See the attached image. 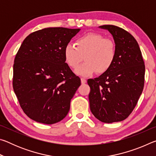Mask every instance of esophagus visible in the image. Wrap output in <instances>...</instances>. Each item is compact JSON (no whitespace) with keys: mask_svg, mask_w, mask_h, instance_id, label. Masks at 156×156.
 <instances>
[{"mask_svg":"<svg viewBox=\"0 0 156 156\" xmlns=\"http://www.w3.org/2000/svg\"><path fill=\"white\" fill-rule=\"evenodd\" d=\"M81 83L82 84H84V83H87V80L85 78H81Z\"/></svg>","mask_w":156,"mask_h":156,"instance_id":"1","label":"esophagus"}]
</instances>
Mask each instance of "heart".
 <instances>
[{"mask_svg":"<svg viewBox=\"0 0 156 156\" xmlns=\"http://www.w3.org/2000/svg\"><path fill=\"white\" fill-rule=\"evenodd\" d=\"M76 45L66 44L64 56L66 62L72 68H76L83 60L84 61L75 72L78 75L89 76L97 72L102 73L112 67L115 58L114 42L105 38L98 34L90 33L78 38Z\"/></svg>","mask_w":156,"mask_h":156,"instance_id":"1","label":"heart"}]
</instances>
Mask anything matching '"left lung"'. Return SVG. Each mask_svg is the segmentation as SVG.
Segmentation results:
<instances>
[{
    "label": "left lung",
    "mask_w": 156,
    "mask_h": 156,
    "mask_svg": "<svg viewBox=\"0 0 156 156\" xmlns=\"http://www.w3.org/2000/svg\"><path fill=\"white\" fill-rule=\"evenodd\" d=\"M99 27L112 35L116 54L109 70L87 80L91 89L89 107L101 122H120L131 114L142 94L144 62L138 42L128 31L112 25Z\"/></svg>",
    "instance_id": "obj_1"
}]
</instances>
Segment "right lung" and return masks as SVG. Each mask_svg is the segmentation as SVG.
I'll return each instance as SVG.
<instances>
[{"label": "right lung", "instance_id": "right-lung-1", "mask_svg": "<svg viewBox=\"0 0 156 156\" xmlns=\"http://www.w3.org/2000/svg\"><path fill=\"white\" fill-rule=\"evenodd\" d=\"M80 29L49 27L26 37L16 55L13 88L23 112L36 122L62 120L80 79L65 62L64 49Z\"/></svg>", "mask_w": 156, "mask_h": 156}]
</instances>
